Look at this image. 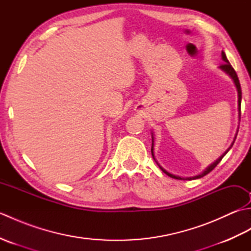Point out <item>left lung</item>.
Here are the masks:
<instances>
[{
  "instance_id": "left-lung-1",
  "label": "left lung",
  "mask_w": 251,
  "mask_h": 251,
  "mask_svg": "<svg viewBox=\"0 0 251 251\" xmlns=\"http://www.w3.org/2000/svg\"><path fill=\"white\" fill-rule=\"evenodd\" d=\"M221 56H222V60L225 61V63H222V65L220 66V69L222 71H225L227 75H230V77L233 79V82H234V84H235V86H236V89H237V96H238V117H239V120H241V102H242V88H241V84H239V79H238V77H237V74H236V72H235V70H234L233 69V67L231 66V63L228 62V60H227V58H226V54H225V51H222L221 52ZM236 136H237V134H236ZM236 138V137H235ZM234 141H235V139H234ZM234 141H233V143H234ZM233 143L231 145V147L227 149V150L222 154V155L217 159V161L215 162V163H212L210 166H208L204 172H202L201 174H200V175H197V176H194V177H188V178H181V177H179V176H175V175H173V174H170V173H168V172H166V170H165L161 165H159L157 162H156V159H155V156H154V137H153V134H152V148H151V152H152V156H153V158H154V161L156 162V164L158 165V167L161 168L163 172L166 174L167 176H169V177H172V178H174V179H179V180H192V179H199V178H201V177H204V176H206L207 174H209L212 169H214L218 164H219L220 162H221V159L225 157V155L228 152V150H230V149L232 148V146H233Z\"/></svg>"
}]
</instances>
